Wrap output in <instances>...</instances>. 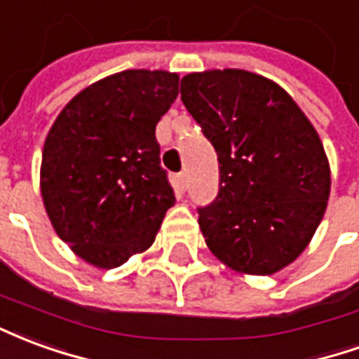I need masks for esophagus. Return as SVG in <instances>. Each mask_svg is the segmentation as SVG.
I'll list each match as a JSON object with an SVG mask.
<instances>
[{
    "label": "esophagus",
    "instance_id": "esophagus-1",
    "mask_svg": "<svg viewBox=\"0 0 359 359\" xmlns=\"http://www.w3.org/2000/svg\"><path fill=\"white\" fill-rule=\"evenodd\" d=\"M187 171H182V172H179V177H177V179H179V184H180V188H184L187 187Z\"/></svg>",
    "mask_w": 359,
    "mask_h": 359
}]
</instances>
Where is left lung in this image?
<instances>
[{
    "label": "left lung",
    "mask_w": 359,
    "mask_h": 359,
    "mask_svg": "<svg viewBox=\"0 0 359 359\" xmlns=\"http://www.w3.org/2000/svg\"><path fill=\"white\" fill-rule=\"evenodd\" d=\"M180 100L217 151L219 194L198 210L208 248L248 275L292 264L331 192L329 159L309 118L278 84L242 69L187 74Z\"/></svg>",
    "instance_id": "obj_1"
}]
</instances>
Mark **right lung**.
<instances>
[{
    "instance_id": "add662e5",
    "label": "right lung",
    "mask_w": 359,
    "mask_h": 359,
    "mask_svg": "<svg viewBox=\"0 0 359 359\" xmlns=\"http://www.w3.org/2000/svg\"><path fill=\"white\" fill-rule=\"evenodd\" d=\"M179 74L130 69L90 84L51 125L40 190L51 225L84 262L118 267L148 250L175 203L156 125Z\"/></svg>"
}]
</instances>
